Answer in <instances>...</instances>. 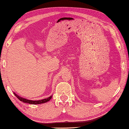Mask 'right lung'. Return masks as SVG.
<instances>
[{"label": "right lung", "mask_w": 129, "mask_h": 129, "mask_svg": "<svg viewBox=\"0 0 129 129\" xmlns=\"http://www.w3.org/2000/svg\"><path fill=\"white\" fill-rule=\"evenodd\" d=\"M13 93H14V95H15L16 97H17L21 101L24 102V103H25L30 104H40L47 103V102L49 101L51 99V98H52V95H51V96H50V97H48L47 98H45V99H43L41 100H37V101H33V100H29L25 99V98H22V97H21V96H19V95L16 94V93L14 92H13Z\"/></svg>", "instance_id": "add662e5"}]
</instances>
